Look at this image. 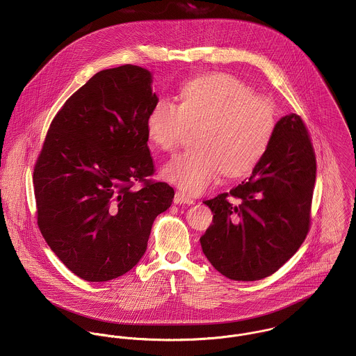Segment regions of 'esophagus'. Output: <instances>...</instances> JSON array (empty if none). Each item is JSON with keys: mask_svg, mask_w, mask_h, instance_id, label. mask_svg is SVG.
<instances>
[{"mask_svg": "<svg viewBox=\"0 0 356 356\" xmlns=\"http://www.w3.org/2000/svg\"><path fill=\"white\" fill-rule=\"evenodd\" d=\"M193 199L191 196H188L185 192L182 191H178L175 193V197H174V203L175 204H193Z\"/></svg>", "mask_w": 356, "mask_h": 356, "instance_id": "34e87169", "label": "esophagus"}]
</instances>
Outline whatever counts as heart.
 I'll return each instance as SVG.
<instances>
[{"label": "heart", "instance_id": "heart-1", "mask_svg": "<svg viewBox=\"0 0 356 356\" xmlns=\"http://www.w3.org/2000/svg\"><path fill=\"white\" fill-rule=\"evenodd\" d=\"M149 141L172 152L188 127L199 126L197 148L172 157L163 170L167 181L191 195L211 186L222 172L240 177L254 168L268 151L277 130L271 100L226 72H212L184 83L179 104L159 100L147 116Z\"/></svg>", "mask_w": 356, "mask_h": 356}]
</instances>
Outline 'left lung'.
Returning <instances> with one entry per match:
<instances>
[{
    "mask_svg": "<svg viewBox=\"0 0 356 356\" xmlns=\"http://www.w3.org/2000/svg\"><path fill=\"white\" fill-rule=\"evenodd\" d=\"M316 159L303 119L286 115L251 177L205 200L212 225L200 243L225 277L257 281L284 266L309 232Z\"/></svg>",
    "mask_w": 356,
    "mask_h": 356,
    "instance_id": "left-lung-1",
    "label": "left lung"
}]
</instances>
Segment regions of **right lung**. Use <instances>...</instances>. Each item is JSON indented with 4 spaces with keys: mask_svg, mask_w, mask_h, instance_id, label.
<instances>
[{
    "mask_svg": "<svg viewBox=\"0 0 356 356\" xmlns=\"http://www.w3.org/2000/svg\"><path fill=\"white\" fill-rule=\"evenodd\" d=\"M151 82L148 70L131 64L93 75L53 118L34 165L38 227L85 281L131 270L147 251L154 218L174 199L168 184L149 179L145 123L159 102Z\"/></svg>",
    "mask_w": 356,
    "mask_h": 356,
    "instance_id": "right-lung-1",
    "label": "right lung"
}]
</instances>
